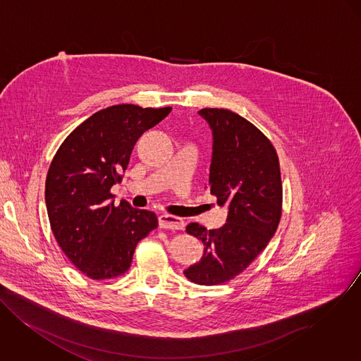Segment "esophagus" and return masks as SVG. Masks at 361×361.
<instances>
[{
    "mask_svg": "<svg viewBox=\"0 0 361 361\" xmlns=\"http://www.w3.org/2000/svg\"><path fill=\"white\" fill-rule=\"evenodd\" d=\"M159 228L165 229H183L184 228V221L178 217L170 216V214H161L158 219Z\"/></svg>",
    "mask_w": 361,
    "mask_h": 361,
    "instance_id": "obj_1",
    "label": "esophagus"
}]
</instances>
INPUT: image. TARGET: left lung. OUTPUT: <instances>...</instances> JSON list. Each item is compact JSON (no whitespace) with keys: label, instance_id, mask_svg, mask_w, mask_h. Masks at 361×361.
Wrapping results in <instances>:
<instances>
[{"label":"left lung","instance_id":"left-lung-1","mask_svg":"<svg viewBox=\"0 0 361 361\" xmlns=\"http://www.w3.org/2000/svg\"><path fill=\"white\" fill-rule=\"evenodd\" d=\"M197 114L213 136L209 190L228 216L219 229L207 231L197 222L187 225L185 231L204 249L184 275L196 284L216 286L242 274L275 235L281 180L274 145L247 119L222 109Z\"/></svg>","mask_w":361,"mask_h":361}]
</instances>
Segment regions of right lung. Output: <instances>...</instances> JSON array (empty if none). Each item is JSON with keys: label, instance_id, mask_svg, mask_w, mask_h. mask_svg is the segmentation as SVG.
Masks as SVG:
<instances>
[{"label": "right lung", "instance_id": "1", "mask_svg": "<svg viewBox=\"0 0 361 361\" xmlns=\"http://www.w3.org/2000/svg\"><path fill=\"white\" fill-rule=\"evenodd\" d=\"M170 111L112 106L87 118L56 152L45 183L48 217L60 249L90 279L125 274L137 243L158 226L155 213L126 200L115 206L110 191L140 136Z\"/></svg>", "mask_w": 361, "mask_h": 361}]
</instances>
